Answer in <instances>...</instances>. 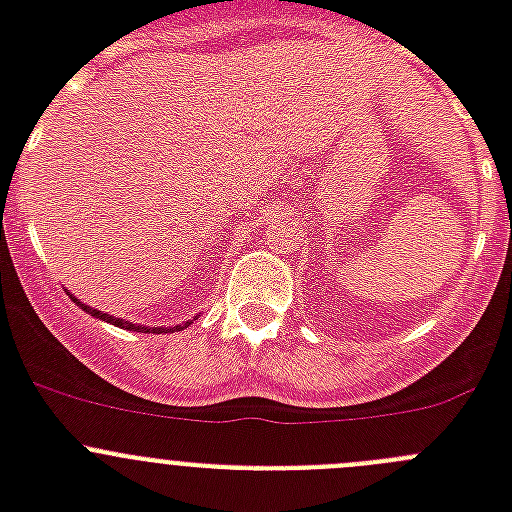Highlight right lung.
Returning <instances> with one entry per match:
<instances>
[{
	"mask_svg": "<svg viewBox=\"0 0 512 512\" xmlns=\"http://www.w3.org/2000/svg\"><path fill=\"white\" fill-rule=\"evenodd\" d=\"M71 300L76 302V305L81 307V310L84 312H89V315H92V318H99V320H104V323H112V325H117V328H125V330H143V333H166V330H169V333H174V330H182V328H187V325H192V320H187V323H182V325H171V328H146V325H138V323H130V320H120V318H112V315H107V312H102V310H94V307H89V305H81L79 300H76V297H71Z\"/></svg>",
	"mask_w": 512,
	"mask_h": 512,
	"instance_id": "obj_1",
	"label": "right lung"
}]
</instances>
